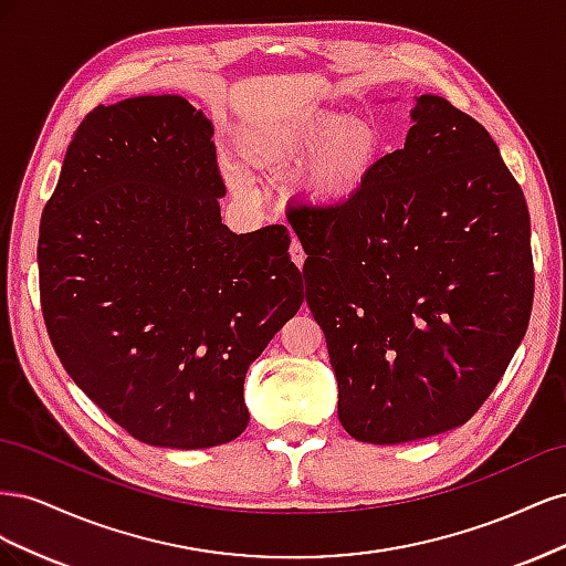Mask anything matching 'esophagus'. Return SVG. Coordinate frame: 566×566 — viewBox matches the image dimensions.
<instances>
[{
  "instance_id": "esophagus-1",
  "label": "esophagus",
  "mask_w": 566,
  "mask_h": 566,
  "mask_svg": "<svg viewBox=\"0 0 566 566\" xmlns=\"http://www.w3.org/2000/svg\"><path fill=\"white\" fill-rule=\"evenodd\" d=\"M290 256H293V262H295L297 266H302L304 260H306V254H304V250H302L297 238H293V243H290Z\"/></svg>"
}]
</instances>
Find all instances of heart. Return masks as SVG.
Masks as SVG:
<instances>
[{
    "mask_svg": "<svg viewBox=\"0 0 566 566\" xmlns=\"http://www.w3.org/2000/svg\"><path fill=\"white\" fill-rule=\"evenodd\" d=\"M382 136L370 119L335 113L310 119H262L243 129V156L260 167L287 169L302 163V188L323 202L354 196L380 156ZM233 186H243V172L229 167Z\"/></svg>",
    "mask_w": 566,
    "mask_h": 566,
    "instance_id": "1",
    "label": "heart"
}]
</instances>
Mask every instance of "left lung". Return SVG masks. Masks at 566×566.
Segmentation results:
<instances>
[{"label": "left lung", "mask_w": 566, "mask_h": 566, "mask_svg": "<svg viewBox=\"0 0 566 566\" xmlns=\"http://www.w3.org/2000/svg\"><path fill=\"white\" fill-rule=\"evenodd\" d=\"M403 148L345 200L287 205L337 416L368 443L465 424L499 385L534 302L528 210L491 134L422 94Z\"/></svg>", "instance_id": "left-lung-1"}]
</instances>
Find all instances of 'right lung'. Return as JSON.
<instances>
[{"label": "right lung", "instance_id": "obj_1", "mask_svg": "<svg viewBox=\"0 0 566 566\" xmlns=\"http://www.w3.org/2000/svg\"><path fill=\"white\" fill-rule=\"evenodd\" d=\"M212 134L177 94L96 106L42 212L51 345L111 420L163 449L245 430V373L304 302L285 227L221 224Z\"/></svg>", "mask_w": 566, "mask_h": 566}]
</instances>
